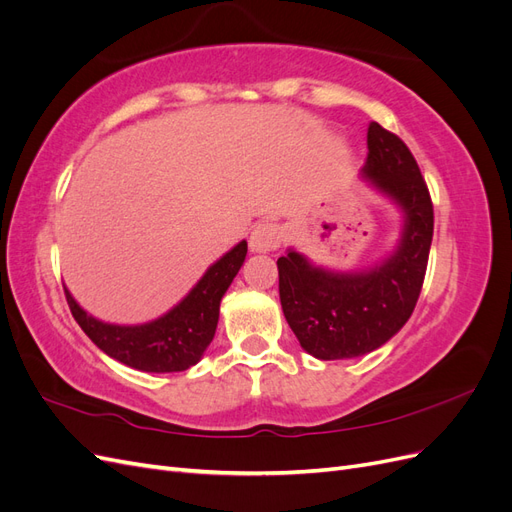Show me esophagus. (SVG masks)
<instances>
[{
  "mask_svg": "<svg viewBox=\"0 0 512 512\" xmlns=\"http://www.w3.org/2000/svg\"><path fill=\"white\" fill-rule=\"evenodd\" d=\"M284 241V230L280 224L262 222L258 224L250 235V250L256 254H267L277 250Z\"/></svg>",
  "mask_w": 512,
  "mask_h": 512,
  "instance_id": "1",
  "label": "esophagus"
}]
</instances>
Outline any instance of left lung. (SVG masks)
Listing matches in <instances>:
<instances>
[{
    "label": "left lung",
    "mask_w": 512,
    "mask_h": 512,
    "mask_svg": "<svg viewBox=\"0 0 512 512\" xmlns=\"http://www.w3.org/2000/svg\"><path fill=\"white\" fill-rule=\"evenodd\" d=\"M363 175L404 209L397 250L363 273L318 269L290 250L277 258L280 301L303 350L316 359H352L404 327L421 294L433 237V205L412 151L380 123H369Z\"/></svg>",
    "instance_id": "obj_1"
}]
</instances>
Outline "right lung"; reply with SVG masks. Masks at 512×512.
<instances>
[{
    "mask_svg": "<svg viewBox=\"0 0 512 512\" xmlns=\"http://www.w3.org/2000/svg\"><path fill=\"white\" fill-rule=\"evenodd\" d=\"M245 254L247 243L241 241L209 267L179 305L162 318L136 324V327L96 320L81 309L64 288L66 301L85 335L111 359L134 369L153 371V374L185 371L200 361L211 344L220 318V301L239 273Z\"/></svg>",
    "mask_w": 512,
    "mask_h": 512,
    "instance_id": "right-lung-1",
    "label": "right lung"
}]
</instances>
